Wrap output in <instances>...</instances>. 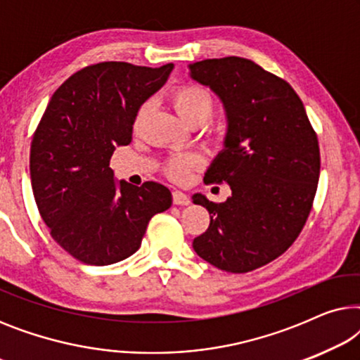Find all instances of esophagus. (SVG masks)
Segmentation results:
<instances>
[{
  "instance_id": "esophagus-1",
  "label": "esophagus",
  "mask_w": 360,
  "mask_h": 360,
  "mask_svg": "<svg viewBox=\"0 0 360 360\" xmlns=\"http://www.w3.org/2000/svg\"><path fill=\"white\" fill-rule=\"evenodd\" d=\"M172 198H174L175 205H190V196L180 190H175L172 193Z\"/></svg>"
}]
</instances>
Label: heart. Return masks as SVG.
<instances>
[{"instance_id":"heart-1","label":"heart","mask_w":360,"mask_h":360,"mask_svg":"<svg viewBox=\"0 0 360 360\" xmlns=\"http://www.w3.org/2000/svg\"><path fill=\"white\" fill-rule=\"evenodd\" d=\"M172 105L174 110L181 121L185 124H193V122H205L208 121L214 110V100L211 96V93L205 88L196 86V85H185L176 88L172 93ZM147 106H142L139 112H137V121H141L146 115ZM193 159L191 157H174L170 159L169 165V174L174 179H185L188 175L190 167L193 165Z\"/></svg>"}]
</instances>
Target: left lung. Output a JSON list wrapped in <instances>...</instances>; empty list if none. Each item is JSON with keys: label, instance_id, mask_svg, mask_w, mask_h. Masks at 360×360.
I'll use <instances>...</instances> for the list:
<instances>
[{"label": "left lung", "instance_id": "1", "mask_svg": "<svg viewBox=\"0 0 360 360\" xmlns=\"http://www.w3.org/2000/svg\"><path fill=\"white\" fill-rule=\"evenodd\" d=\"M188 70L219 98L228 122L205 181L231 188L223 203L191 196L210 213V228L193 249L226 272H249L277 259L302 233L319 180L318 137L293 88L252 60L208 58Z\"/></svg>", "mask_w": 360, "mask_h": 360}]
</instances>
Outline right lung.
<instances>
[{"instance_id":"right-lung-1","label":"right lung","mask_w":360,"mask_h":360,"mask_svg":"<svg viewBox=\"0 0 360 360\" xmlns=\"http://www.w3.org/2000/svg\"><path fill=\"white\" fill-rule=\"evenodd\" d=\"M174 63L159 68L101 62L62 83L31 144V185L56 243L90 265L124 260L141 248L150 218L172 193L157 181L115 180L110 159L132 141L139 108L165 85Z\"/></svg>"}]
</instances>
